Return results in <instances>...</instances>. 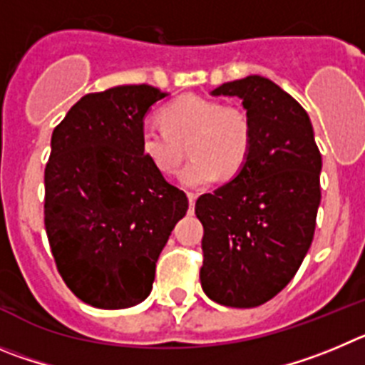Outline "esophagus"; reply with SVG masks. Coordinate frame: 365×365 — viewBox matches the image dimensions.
<instances>
[{"label": "esophagus", "instance_id": "34e87169", "mask_svg": "<svg viewBox=\"0 0 365 365\" xmlns=\"http://www.w3.org/2000/svg\"><path fill=\"white\" fill-rule=\"evenodd\" d=\"M187 198H189V207H190V211H192V207H195V202H196V195L195 192H189Z\"/></svg>", "mask_w": 365, "mask_h": 365}]
</instances>
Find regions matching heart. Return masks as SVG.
<instances>
[{"instance_id":"1","label":"heart","mask_w":365,"mask_h":365,"mask_svg":"<svg viewBox=\"0 0 365 365\" xmlns=\"http://www.w3.org/2000/svg\"><path fill=\"white\" fill-rule=\"evenodd\" d=\"M161 123L140 127V149L154 169L175 175L183 158V142L192 156L180 180L187 187H205L222 176L232 178L244 169L252 149V125L247 114L215 98L183 94L163 105Z\"/></svg>"}]
</instances>
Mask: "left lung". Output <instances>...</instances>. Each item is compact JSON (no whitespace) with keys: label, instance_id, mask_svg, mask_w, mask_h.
Segmentation results:
<instances>
[{"label":"left lung","instance_id":"obj_1","mask_svg":"<svg viewBox=\"0 0 365 365\" xmlns=\"http://www.w3.org/2000/svg\"><path fill=\"white\" fill-rule=\"evenodd\" d=\"M212 94L244 100L252 149L232 182L196 200L200 282L218 304L258 307L293 280L309 251L322 156L304 107L267 78L229 81Z\"/></svg>","mask_w":365,"mask_h":365}]
</instances>
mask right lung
I'll return each mask as SVG.
<instances>
[{"label": "right lung", "mask_w": 365, "mask_h": 365, "mask_svg": "<svg viewBox=\"0 0 365 365\" xmlns=\"http://www.w3.org/2000/svg\"><path fill=\"white\" fill-rule=\"evenodd\" d=\"M165 96L150 85L85 94L52 133L45 231L67 287L93 307L149 297L160 252L189 209L140 149L143 116Z\"/></svg>", "instance_id": "add662e5"}]
</instances>
